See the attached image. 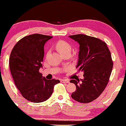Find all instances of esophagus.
<instances>
[{
	"mask_svg": "<svg viewBox=\"0 0 126 126\" xmlns=\"http://www.w3.org/2000/svg\"><path fill=\"white\" fill-rule=\"evenodd\" d=\"M60 81H61L62 82H63V83H68V82H69V80H68V79H62Z\"/></svg>",
	"mask_w": 126,
	"mask_h": 126,
	"instance_id": "obj_1",
	"label": "esophagus"
}]
</instances>
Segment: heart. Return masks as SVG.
Instances as JSON below:
<instances>
[{
    "mask_svg": "<svg viewBox=\"0 0 126 126\" xmlns=\"http://www.w3.org/2000/svg\"><path fill=\"white\" fill-rule=\"evenodd\" d=\"M56 47L60 54L71 51V46L68 43L63 41H59L56 45Z\"/></svg>",
    "mask_w": 126,
    "mask_h": 126,
    "instance_id": "b5f03b06",
    "label": "heart"
}]
</instances>
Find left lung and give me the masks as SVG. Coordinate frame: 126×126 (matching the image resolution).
Masks as SVG:
<instances>
[{
    "instance_id": "left-lung-1",
    "label": "left lung",
    "mask_w": 126,
    "mask_h": 126,
    "mask_svg": "<svg viewBox=\"0 0 126 126\" xmlns=\"http://www.w3.org/2000/svg\"><path fill=\"white\" fill-rule=\"evenodd\" d=\"M69 37L79 45L76 68L84 72L83 79H71L76 86L71 96L80 103H89L98 98L106 88L112 73L110 52L105 42L84 34Z\"/></svg>"
}]
</instances>
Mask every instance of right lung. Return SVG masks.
Listing matches in <instances>:
<instances>
[{"label":"right lung","instance_id":"right-lung-1","mask_svg":"<svg viewBox=\"0 0 126 126\" xmlns=\"http://www.w3.org/2000/svg\"><path fill=\"white\" fill-rule=\"evenodd\" d=\"M53 36L35 34L26 36L15 45L9 59V67L21 94L34 103L47 101L58 79H47L39 72L42 67L44 45Z\"/></svg>","mask_w":126,"mask_h":126}]
</instances>
